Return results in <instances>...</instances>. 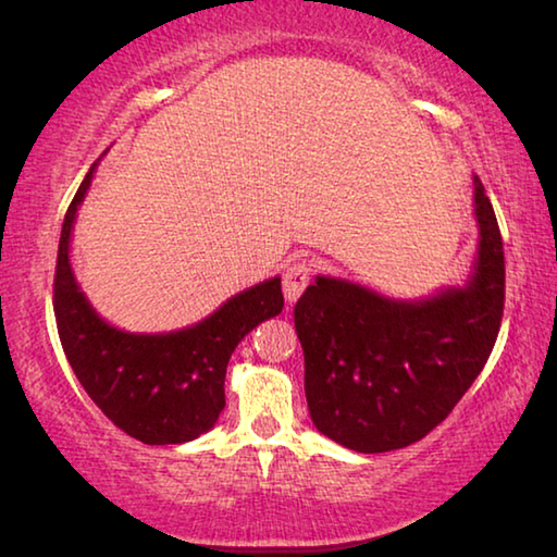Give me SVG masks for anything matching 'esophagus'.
Listing matches in <instances>:
<instances>
[{
    "mask_svg": "<svg viewBox=\"0 0 557 557\" xmlns=\"http://www.w3.org/2000/svg\"><path fill=\"white\" fill-rule=\"evenodd\" d=\"M309 272H312V268H309L307 260H299L292 268H287L285 277H282V292H285V299L289 301V305L292 301H297L301 292L307 289Z\"/></svg>",
    "mask_w": 557,
    "mask_h": 557,
    "instance_id": "34e87169",
    "label": "esophagus"
}]
</instances>
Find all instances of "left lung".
Here are the masks:
<instances>
[{"label":"left lung","mask_w":557,"mask_h":557,"mask_svg":"<svg viewBox=\"0 0 557 557\" xmlns=\"http://www.w3.org/2000/svg\"><path fill=\"white\" fill-rule=\"evenodd\" d=\"M479 245L465 285L385 297L317 275L295 305L314 428L346 449L379 455L435 430L482 373L504 317V243L474 176Z\"/></svg>","instance_id":"obj_1"}]
</instances>
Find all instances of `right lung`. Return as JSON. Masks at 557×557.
Here are the masks:
<instances>
[{
	"mask_svg": "<svg viewBox=\"0 0 557 557\" xmlns=\"http://www.w3.org/2000/svg\"><path fill=\"white\" fill-rule=\"evenodd\" d=\"M100 159L63 219L53 280L59 336L75 379L106 418L145 445H182L209 432L225 408V369L235 346L285 307L280 277L238 292L213 314L176 332L145 334L112 326L90 305L71 265L75 215Z\"/></svg>",
	"mask_w": 557,
	"mask_h": 557,
	"instance_id": "add662e5",
	"label": "right lung"
}]
</instances>
